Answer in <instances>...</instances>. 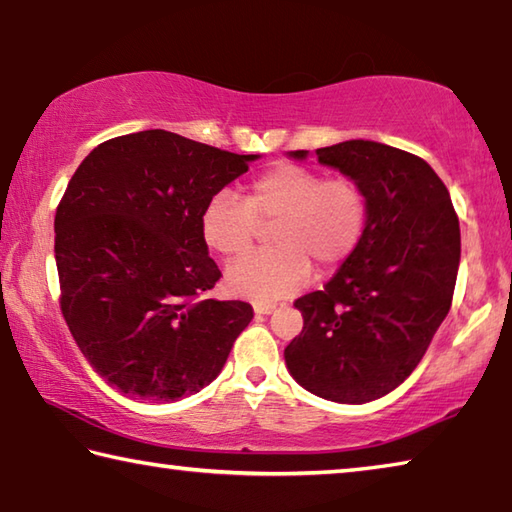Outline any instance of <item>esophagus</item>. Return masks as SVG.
Segmentation results:
<instances>
[{
  "label": "esophagus",
  "instance_id": "esophagus-1",
  "mask_svg": "<svg viewBox=\"0 0 512 512\" xmlns=\"http://www.w3.org/2000/svg\"><path fill=\"white\" fill-rule=\"evenodd\" d=\"M253 309H255V314L268 316V314H273V311H275V305H273V302H255Z\"/></svg>",
  "mask_w": 512,
  "mask_h": 512
}]
</instances>
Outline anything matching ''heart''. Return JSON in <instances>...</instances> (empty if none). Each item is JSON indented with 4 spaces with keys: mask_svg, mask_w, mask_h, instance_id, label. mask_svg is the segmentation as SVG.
<instances>
[{
    "mask_svg": "<svg viewBox=\"0 0 512 512\" xmlns=\"http://www.w3.org/2000/svg\"><path fill=\"white\" fill-rule=\"evenodd\" d=\"M273 250L237 259L225 271L235 296L268 302L300 291L311 277L336 271L359 248L368 225V196L352 178H325L302 164L280 162L250 183L246 201L216 194L201 214V235L214 253L235 257L253 246L259 225Z\"/></svg>",
    "mask_w": 512,
    "mask_h": 512,
    "instance_id": "obj_1",
    "label": "heart"
}]
</instances>
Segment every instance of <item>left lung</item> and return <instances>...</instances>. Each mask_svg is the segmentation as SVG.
<instances>
[{
  "label": "left lung",
  "instance_id": "8db88e82",
  "mask_svg": "<svg viewBox=\"0 0 512 512\" xmlns=\"http://www.w3.org/2000/svg\"><path fill=\"white\" fill-rule=\"evenodd\" d=\"M307 160L309 151H289ZM368 196L354 255L293 302L305 325L284 350L291 377L323 400L366 404L411 375L443 323L461 264V230L443 180L418 155L348 140L316 149Z\"/></svg>",
  "mask_w": 512,
  "mask_h": 512
}]
</instances>
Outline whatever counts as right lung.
I'll list each match as a JSON object with an SVG mask.
<instances>
[{"instance_id": "add662e5", "label": "right lung", "mask_w": 512, "mask_h": 512, "mask_svg": "<svg viewBox=\"0 0 512 512\" xmlns=\"http://www.w3.org/2000/svg\"><path fill=\"white\" fill-rule=\"evenodd\" d=\"M257 158L153 128L99 144L69 180L54 221L60 309L119 393H198L253 320L248 302L205 296L221 271L201 214Z\"/></svg>"}]
</instances>
